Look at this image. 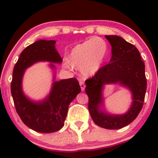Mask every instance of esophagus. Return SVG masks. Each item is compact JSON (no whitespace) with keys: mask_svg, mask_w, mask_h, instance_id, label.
<instances>
[{"mask_svg":"<svg viewBox=\"0 0 158 158\" xmlns=\"http://www.w3.org/2000/svg\"><path fill=\"white\" fill-rule=\"evenodd\" d=\"M79 85H80V87H81V90L83 91V90H85V85L84 81L83 80L79 81Z\"/></svg>","mask_w":158,"mask_h":158,"instance_id":"obj_1","label":"esophagus"}]
</instances>
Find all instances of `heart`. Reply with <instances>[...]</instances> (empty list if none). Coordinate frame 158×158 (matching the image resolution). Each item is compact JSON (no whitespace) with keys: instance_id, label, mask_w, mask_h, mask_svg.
Returning a JSON list of instances; mask_svg holds the SVG:
<instances>
[{"instance_id":"1","label":"heart","mask_w":158,"mask_h":158,"mask_svg":"<svg viewBox=\"0 0 158 158\" xmlns=\"http://www.w3.org/2000/svg\"><path fill=\"white\" fill-rule=\"evenodd\" d=\"M107 50L106 41L95 37L74 47L69 55L68 62L73 68L81 69L84 77H91L100 68Z\"/></svg>"}]
</instances>
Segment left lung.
Masks as SVG:
<instances>
[{
  "instance_id": "1",
  "label": "left lung",
  "mask_w": 158,
  "mask_h": 158,
  "mask_svg": "<svg viewBox=\"0 0 158 158\" xmlns=\"http://www.w3.org/2000/svg\"><path fill=\"white\" fill-rule=\"evenodd\" d=\"M111 45L110 63L99 69L93 77L85 81V93L88 97V110L94 122L106 129H119L137 118L144 102L146 91L145 64L137 48L117 35H106ZM119 82L132 90L133 102L123 115H110L101 112L102 86Z\"/></svg>"
}]
</instances>
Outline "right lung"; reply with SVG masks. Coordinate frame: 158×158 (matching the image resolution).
Returning <instances> with one entry per match:
<instances>
[{"label":"right lung","mask_w":158,"mask_h":158,"mask_svg":"<svg viewBox=\"0 0 158 158\" xmlns=\"http://www.w3.org/2000/svg\"><path fill=\"white\" fill-rule=\"evenodd\" d=\"M55 44L52 40H39L29 45L21 52L12 72L11 93L16 111L27 126L41 133H52L64 126L69 105L81 91L77 79L70 78L54 81L51 92L44 102H31L23 95L21 80L25 69L39 61H62Z\"/></svg>","instance_id":"add662e5"}]
</instances>
